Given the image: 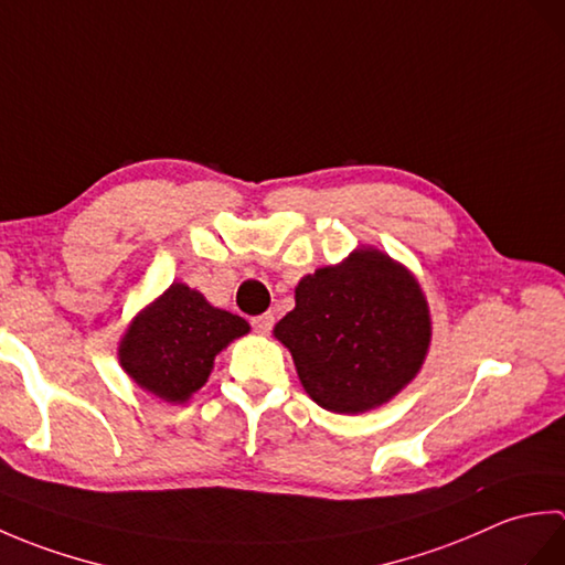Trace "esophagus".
<instances>
[{
    "instance_id": "obj_1",
    "label": "esophagus",
    "mask_w": 565,
    "mask_h": 565,
    "mask_svg": "<svg viewBox=\"0 0 565 565\" xmlns=\"http://www.w3.org/2000/svg\"><path fill=\"white\" fill-rule=\"evenodd\" d=\"M249 322H252V328H255L257 332L267 334V332H271V328H274V313H262V316H255V318H252Z\"/></svg>"
}]
</instances>
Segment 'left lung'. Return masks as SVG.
Here are the masks:
<instances>
[{
    "label": "left lung",
    "mask_w": 565,
    "mask_h": 565,
    "mask_svg": "<svg viewBox=\"0 0 565 565\" xmlns=\"http://www.w3.org/2000/svg\"><path fill=\"white\" fill-rule=\"evenodd\" d=\"M274 334L294 356L306 393L332 413H364L411 383L429 347L417 281L379 249H356L296 286V308Z\"/></svg>",
    "instance_id": "1"
}]
</instances>
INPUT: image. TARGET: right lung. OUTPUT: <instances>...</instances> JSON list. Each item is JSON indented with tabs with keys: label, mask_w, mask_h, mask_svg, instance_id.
I'll list each match as a JSON object with an SVG mask.
<instances>
[{
	"label": "right lung",
	"mask_w": 565,
	"mask_h": 565,
	"mask_svg": "<svg viewBox=\"0 0 565 565\" xmlns=\"http://www.w3.org/2000/svg\"><path fill=\"white\" fill-rule=\"evenodd\" d=\"M247 330V320L213 308L184 284H172L134 320L118 354L140 388L167 403H184L206 383L215 354Z\"/></svg>",
	"instance_id": "obj_1"
}]
</instances>
